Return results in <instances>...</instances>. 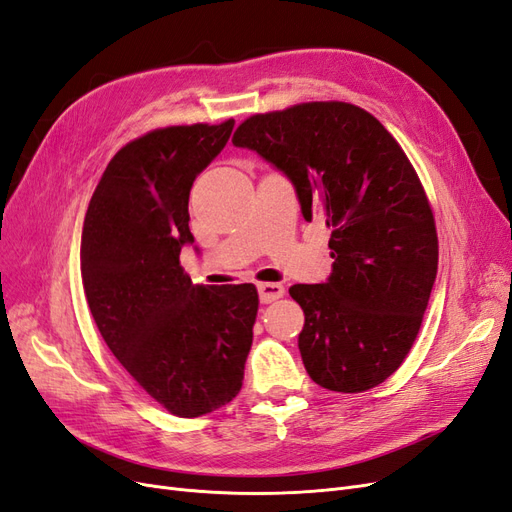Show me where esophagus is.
Wrapping results in <instances>:
<instances>
[{
	"label": "esophagus",
	"mask_w": 512,
	"mask_h": 512,
	"mask_svg": "<svg viewBox=\"0 0 512 512\" xmlns=\"http://www.w3.org/2000/svg\"><path fill=\"white\" fill-rule=\"evenodd\" d=\"M284 286L282 284H271V282H265V284H258V297H260V303H271V301H277L284 297Z\"/></svg>",
	"instance_id": "34e87169"
}]
</instances>
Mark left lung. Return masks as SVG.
<instances>
[{
	"label": "left lung",
	"mask_w": 512,
	"mask_h": 512,
	"mask_svg": "<svg viewBox=\"0 0 512 512\" xmlns=\"http://www.w3.org/2000/svg\"><path fill=\"white\" fill-rule=\"evenodd\" d=\"M232 145L284 173L303 218L331 230L327 282L290 286L309 378L337 393L374 389L410 352L438 273L433 213L404 149L346 102L254 115Z\"/></svg>",
	"instance_id": "left-lung-1"
}]
</instances>
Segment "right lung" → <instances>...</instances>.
Wrapping results in <instances>:
<instances>
[{
	"instance_id": "1",
	"label": "right lung",
	"mask_w": 512,
	"mask_h": 512,
	"mask_svg": "<svg viewBox=\"0 0 512 512\" xmlns=\"http://www.w3.org/2000/svg\"><path fill=\"white\" fill-rule=\"evenodd\" d=\"M232 128L235 119L173 126L128 143L108 162L83 224V288L102 339L138 386L183 418L237 397L254 337V284L194 286L179 265L194 243L192 183Z\"/></svg>"
}]
</instances>
